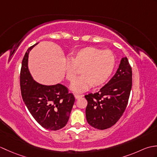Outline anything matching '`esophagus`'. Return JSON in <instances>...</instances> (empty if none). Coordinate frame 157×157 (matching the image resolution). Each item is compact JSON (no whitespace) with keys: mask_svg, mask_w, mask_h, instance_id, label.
Listing matches in <instances>:
<instances>
[{"mask_svg":"<svg viewBox=\"0 0 157 157\" xmlns=\"http://www.w3.org/2000/svg\"><path fill=\"white\" fill-rule=\"evenodd\" d=\"M74 96H75V98H76V99H79V98H82V96H83V95H80V94H74Z\"/></svg>","mask_w":157,"mask_h":157,"instance_id":"obj_1","label":"esophagus"}]
</instances>
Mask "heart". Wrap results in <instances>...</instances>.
<instances>
[{
    "label": "heart",
    "mask_w": 157,
    "mask_h": 157,
    "mask_svg": "<svg viewBox=\"0 0 157 157\" xmlns=\"http://www.w3.org/2000/svg\"><path fill=\"white\" fill-rule=\"evenodd\" d=\"M71 59L65 62V73L69 81L76 75V67L81 69L82 75L75 79L70 86L71 90L80 93L91 86H99L107 82L114 70L115 58L109 50L102 51L96 47L88 46L72 53Z\"/></svg>",
    "instance_id": "heart-1"
}]
</instances>
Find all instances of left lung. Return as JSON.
I'll return each mask as SVG.
<instances>
[{"mask_svg": "<svg viewBox=\"0 0 157 157\" xmlns=\"http://www.w3.org/2000/svg\"><path fill=\"white\" fill-rule=\"evenodd\" d=\"M132 86V71L127 57L121 59L114 76L98 92L85 96L87 121L105 129L117 122L126 109Z\"/></svg>", "mask_w": 157, "mask_h": 157, "instance_id": "1", "label": "left lung"}]
</instances>
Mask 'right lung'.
<instances>
[{
    "mask_svg": "<svg viewBox=\"0 0 157 157\" xmlns=\"http://www.w3.org/2000/svg\"><path fill=\"white\" fill-rule=\"evenodd\" d=\"M38 44L29 48L23 59L20 73L21 96L36 121L44 128L56 131L66 125L75 98L65 86L44 85L33 78L28 68V56L31 50Z\"/></svg>",
    "mask_w": 157,
    "mask_h": 157,
    "instance_id": "add662e5",
    "label": "right lung"
}]
</instances>
